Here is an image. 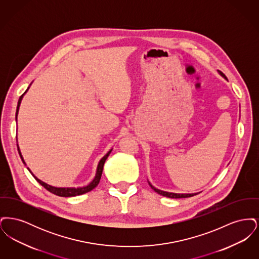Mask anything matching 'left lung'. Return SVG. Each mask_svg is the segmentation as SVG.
Masks as SVG:
<instances>
[{
  "mask_svg": "<svg viewBox=\"0 0 259 259\" xmlns=\"http://www.w3.org/2000/svg\"><path fill=\"white\" fill-rule=\"evenodd\" d=\"M219 73L221 75H222L224 78H226V76L224 75L223 73H222L221 71H219ZM149 184V183H148ZM150 187L155 191V192H157L158 194H160L162 196H165V197L168 198H175V199H177V198H187V197H192V196H194V195H196L198 193H190V194H181V193H172V192H167V191H163V190H160V189H157V188H155L154 186L152 185H150Z\"/></svg>",
  "mask_w": 259,
  "mask_h": 259,
  "instance_id": "1",
  "label": "left lung"
}]
</instances>
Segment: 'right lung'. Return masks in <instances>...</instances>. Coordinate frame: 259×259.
<instances>
[{
    "mask_svg": "<svg viewBox=\"0 0 259 259\" xmlns=\"http://www.w3.org/2000/svg\"><path fill=\"white\" fill-rule=\"evenodd\" d=\"M31 85V84H30ZM28 89H29V87L27 88V90L25 91V93L28 91ZM23 94V95H24ZM23 95H21L20 96V98L18 100V104H17V109H16V113H15V119L17 120V114H18V111H19V107H20V104H21V101H22V98H23ZM17 149H18V152H19V155H20V158H21V160L22 162L24 163L25 165H26V163H25L24 159H23V156H22V154H21V152H20V149H19V147H18V145H17ZM111 149L101 160L99 162L98 166H97V171H96V175H95V178L93 179V181L89 184V185H87V186H83V187H77V188H74V187H55V186H52V185H48L47 183H45V182H42V181H40L39 179H37V177L33 174V172H31V170L29 169V168H27L28 170H29V172L32 174V176L36 179V181H37V183L39 184L40 185H42L47 190H49L50 192L51 193H53V194H55V195H57V196H61V197H74V196H77V195H81V194H84V193H87V192H89V191H91L93 188H95L97 185H98L99 182H100V180H101V177H102V172H103V168H104V164H105V162L107 160V158L109 157V155H110V153L111 152Z\"/></svg>",
    "mask_w": 259,
    "mask_h": 259,
    "instance_id": "add662e5",
    "label": "right lung"
}]
</instances>
